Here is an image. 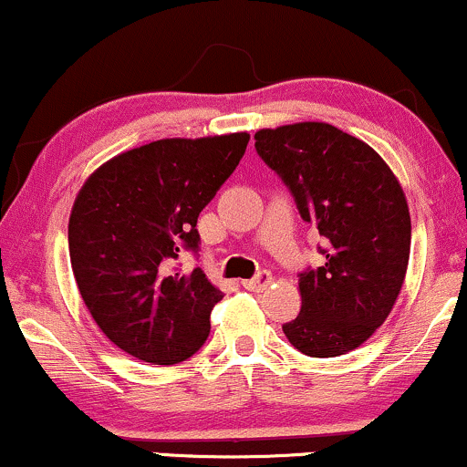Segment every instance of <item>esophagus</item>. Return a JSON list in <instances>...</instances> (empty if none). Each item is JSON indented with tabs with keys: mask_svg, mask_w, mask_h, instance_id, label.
Listing matches in <instances>:
<instances>
[{
	"mask_svg": "<svg viewBox=\"0 0 467 467\" xmlns=\"http://www.w3.org/2000/svg\"><path fill=\"white\" fill-rule=\"evenodd\" d=\"M270 283H272V275H267V272H261V275H256L254 278H245L244 287L250 289V292H264V289L270 285Z\"/></svg>",
	"mask_w": 467,
	"mask_h": 467,
	"instance_id": "34e87169",
	"label": "esophagus"
}]
</instances>
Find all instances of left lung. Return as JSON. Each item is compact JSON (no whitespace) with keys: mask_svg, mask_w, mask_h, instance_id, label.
<instances>
[{"mask_svg":"<svg viewBox=\"0 0 467 467\" xmlns=\"http://www.w3.org/2000/svg\"><path fill=\"white\" fill-rule=\"evenodd\" d=\"M254 140L327 241L325 264L298 278L301 314L283 331L305 356L353 351L389 318L404 285L410 213L401 184L378 151L329 122L259 130Z\"/></svg>","mask_w":467,"mask_h":467,"instance_id":"8db88e82","label":"left lung"}]
</instances>
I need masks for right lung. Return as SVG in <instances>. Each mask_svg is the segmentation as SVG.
I'll list each match as a JSON object with an SVG mask.
<instances>
[{
  "label": "right lung",
  "mask_w": 467,
  "mask_h": 467,
  "mask_svg": "<svg viewBox=\"0 0 467 467\" xmlns=\"http://www.w3.org/2000/svg\"><path fill=\"white\" fill-rule=\"evenodd\" d=\"M250 133L164 138L107 160L80 186L69 213V261L96 325L130 356L178 364L206 342L222 301L202 267L197 217L237 169Z\"/></svg>",
  "instance_id": "right-lung-1"
}]
</instances>
